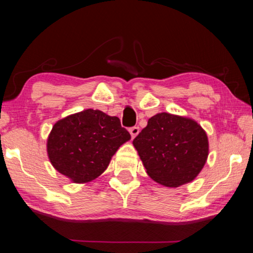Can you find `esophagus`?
Masks as SVG:
<instances>
[{
	"label": "esophagus",
	"mask_w": 253,
	"mask_h": 253,
	"mask_svg": "<svg viewBox=\"0 0 253 253\" xmlns=\"http://www.w3.org/2000/svg\"><path fill=\"white\" fill-rule=\"evenodd\" d=\"M129 132H130V135H131V138H135V137L139 134V127L135 126V127L129 128Z\"/></svg>",
	"instance_id": "obj_1"
}]
</instances>
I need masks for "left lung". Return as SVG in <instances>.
Returning <instances> with one entry per match:
<instances>
[{
  "label": "left lung",
  "instance_id": "8db88e82",
  "mask_svg": "<svg viewBox=\"0 0 253 253\" xmlns=\"http://www.w3.org/2000/svg\"><path fill=\"white\" fill-rule=\"evenodd\" d=\"M153 181L178 187L194 181L209 156V138L194 119L158 113L132 140Z\"/></svg>",
  "mask_w": 253,
  "mask_h": 253
}]
</instances>
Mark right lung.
I'll return each mask as SVG.
<instances>
[{
  "instance_id": "obj_1",
  "label": "right lung",
  "mask_w": 253,
  "mask_h": 253,
  "mask_svg": "<svg viewBox=\"0 0 253 253\" xmlns=\"http://www.w3.org/2000/svg\"><path fill=\"white\" fill-rule=\"evenodd\" d=\"M129 139L118 117L85 109L54 124L46 139V153L60 174L72 183L85 184L105 172L111 157Z\"/></svg>"
}]
</instances>
